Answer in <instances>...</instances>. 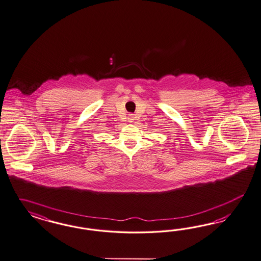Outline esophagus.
<instances>
[{
    "mask_svg": "<svg viewBox=\"0 0 261 261\" xmlns=\"http://www.w3.org/2000/svg\"><path fill=\"white\" fill-rule=\"evenodd\" d=\"M134 115H133V114H129V115H128V121H129V122H134Z\"/></svg>",
    "mask_w": 261,
    "mask_h": 261,
    "instance_id": "1",
    "label": "esophagus"
}]
</instances>
